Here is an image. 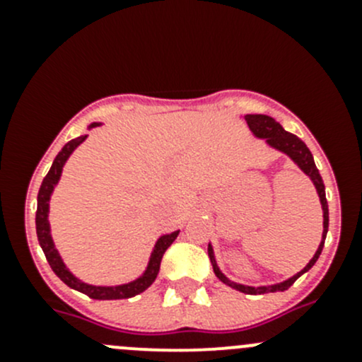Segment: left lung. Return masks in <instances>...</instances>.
Listing matches in <instances>:
<instances>
[{"instance_id":"left-lung-1","label":"left lung","mask_w":362,"mask_h":362,"mask_svg":"<svg viewBox=\"0 0 362 362\" xmlns=\"http://www.w3.org/2000/svg\"><path fill=\"white\" fill-rule=\"evenodd\" d=\"M245 120H247V124H249V127H250L252 134H254V138H257V140H264L268 147H272V148H275V151L286 154L287 158L293 160L296 166H298L299 170H301L303 173H305L306 177L312 180V184L315 185V191H317V194H319L320 206H322V217H324L322 240H320V243H319V249L315 250L313 257L310 259L308 264H306L305 268L301 269V272H298L296 275L291 276V279L284 280V282L272 284V286L252 287V286H245V284H238V282H233V280H229L228 276H226L224 273L221 272V268H218L217 259H215V252H214V247H211V243H208V257H210L211 266H214L215 276H217V279L221 280L222 284H226V286H229V287H233V289L240 291V293L264 294V293H276V291H287L291 286H293L296 280H298L299 276L303 275V273H306L310 268H312L313 264H315L317 259H319V255H320V252H322V249H324V242H326L327 228H329V208H327L326 187H324L322 177H320L319 170H317L312 152H310V148L306 147L305 141L299 140L296 134L284 129V127L280 126V122H276L273 117L262 115V113H249V115H245Z\"/></svg>"}]
</instances>
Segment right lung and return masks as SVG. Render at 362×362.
Listing matches in <instances>:
<instances>
[{
    "mask_svg": "<svg viewBox=\"0 0 362 362\" xmlns=\"http://www.w3.org/2000/svg\"><path fill=\"white\" fill-rule=\"evenodd\" d=\"M103 126V122H93L87 129H93V127ZM89 134H82V136L75 138V140L68 141L63 148H61L59 154L54 159L52 166H50L49 173L43 178L42 185H40L38 191V206H36V236H38L40 247H42L43 254H45L47 261H49L52 272L66 284L71 289L78 291V293L89 296L93 299H127L133 298V296L144 293L148 287L154 284V280L158 279V273L160 268V259H163L164 252L168 247L177 240L180 229L173 233H168V235H160L156 242L154 249L151 252V257H148L147 268L141 273L138 279L131 280L127 284H119V286H93V284H87L83 280H80L78 276H75L71 273V269L64 264L63 257H61L59 250L56 249V243L52 240V233H50V222H49V211H50V198H52V192L56 189V185L59 184L61 175H63V168L69 159V156L73 154L76 147L80 144L87 140Z\"/></svg>",
    "mask_w": 362,
    "mask_h": 362,
    "instance_id": "right-lung-1",
    "label": "right lung"
}]
</instances>
